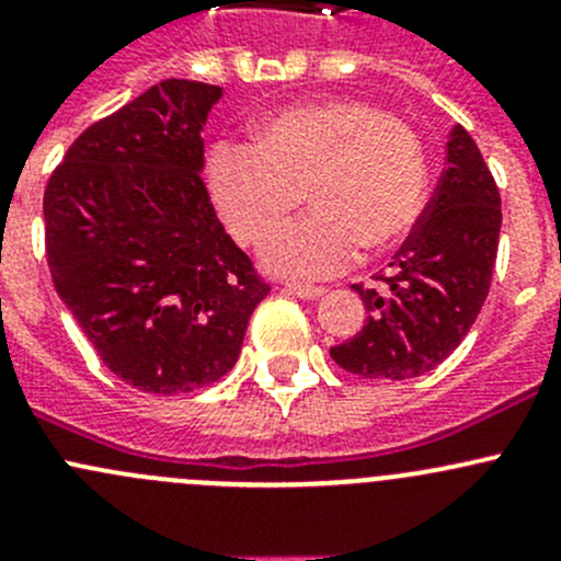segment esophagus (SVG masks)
<instances>
[{
  "label": "esophagus",
  "mask_w": 561,
  "mask_h": 561,
  "mask_svg": "<svg viewBox=\"0 0 561 561\" xmlns=\"http://www.w3.org/2000/svg\"><path fill=\"white\" fill-rule=\"evenodd\" d=\"M282 290L301 298V301H317L320 296H325V287H312V285H285Z\"/></svg>",
  "instance_id": "34e87169"
}]
</instances>
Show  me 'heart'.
I'll use <instances>...</instances> for the list:
<instances>
[{
  "label": "heart",
  "mask_w": 561,
  "mask_h": 561,
  "mask_svg": "<svg viewBox=\"0 0 561 561\" xmlns=\"http://www.w3.org/2000/svg\"><path fill=\"white\" fill-rule=\"evenodd\" d=\"M426 157L417 135L360 100H322L268 113L254 146L219 144L208 190L244 244L290 219L307 190L312 211L263 247L265 268L287 279H325L382 252L417 225L426 203Z\"/></svg>",
  "instance_id": "heart-1"
}]
</instances>
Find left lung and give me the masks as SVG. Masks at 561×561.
Masks as SVG:
<instances>
[{"label":"left lung","instance_id":"1","mask_svg":"<svg viewBox=\"0 0 561 561\" xmlns=\"http://www.w3.org/2000/svg\"><path fill=\"white\" fill-rule=\"evenodd\" d=\"M502 228L500 190L478 144L456 124L437 192L396 252L386 290L353 285L366 325L331 358L369 380H410L443 364L467 336L491 287Z\"/></svg>","mask_w":561,"mask_h":561}]
</instances>
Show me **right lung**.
<instances>
[{"label": "right lung", "mask_w": 561, "mask_h": 561, "mask_svg": "<svg viewBox=\"0 0 561 561\" xmlns=\"http://www.w3.org/2000/svg\"><path fill=\"white\" fill-rule=\"evenodd\" d=\"M222 89L162 81L92 124L45 186L61 304L127 386L190 393L236 366L268 296L203 184V124Z\"/></svg>", "instance_id": "obj_1"}]
</instances>
